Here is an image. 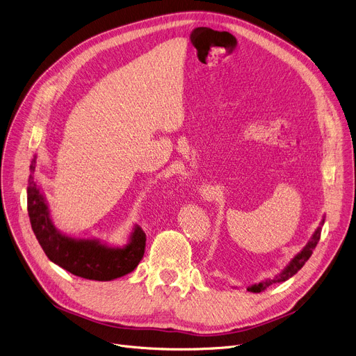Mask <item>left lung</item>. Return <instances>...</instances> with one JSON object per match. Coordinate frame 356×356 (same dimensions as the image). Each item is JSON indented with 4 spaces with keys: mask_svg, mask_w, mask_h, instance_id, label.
Segmentation results:
<instances>
[{
    "mask_svg": "<svg viewBox=\"0 0 356 356\" xmlns=\"http://www.w3.org/2000/svg\"><path fill=\"white\" fill-rule=\"evenodd\" d=\"M323 222H325V217L322 218L319 227L315 229V233L312 234V237H310V240L306 243V245L300 250V252H299L293 259H291V260L289 261V264L280 271V273L275 275L273 277H270V279H264V280H261V282H259V283H254V284H252V286H248L247 290H248V291H253V293H260V291L264 290L266 287H268V286H271V284H276V283L286 282V280H289L291 276H295V275L298 273V271L305 266V263H306V261L309 260V257L312 256L313 250H315V247L318 245V241H319V238H321V232H322Z\"/></svg>",
    "mask_w": 356,
    "mask_h": 356,
    "instance_id": "left-lung-1",
    "label": "left lung"
}]
</instances>
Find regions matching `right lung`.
Listing matches in <instances>:
<instances>
[{"label":"right lung","mask_w":356,"mask_h":356,"mask_svg":"<svg viewBox=\"0 0 356 356\" xmlns=\"http://www.w3.org/2000/svg\"><path fill=\"white\" fill-rule=\"evenodd\" d=\"M37 155L30 165L27 186V210L31 228L46 256L72 275L111 282L131 273L136 268L145 253L146 236L135 225L124 245H111L99 238H81L61 233L54 225L47 200L35 182L34 172Z\"/></svg>","instance_id":"obj_1"}]
</instances>
